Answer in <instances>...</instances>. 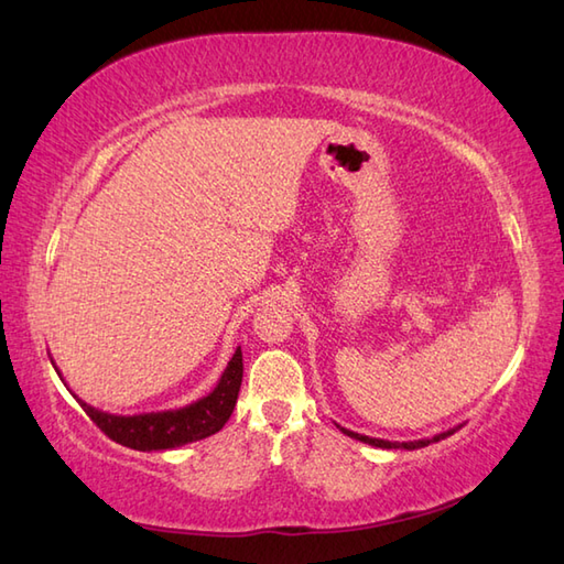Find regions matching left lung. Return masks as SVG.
Here are the masks:
<instances>
[{
  "mask_svg": "<svg viewBox=\"0 0 564 564\" xmlns=\"http://www.w3.org/2000/svg\"><path fill=\"white\" fill-rule=\"evenodd\" d=\"M338 430L344 432V435H348V437H352V440H360V442H365V444H372V447H379V449H421V447H427L430 442H440V440H444V437H449V435H454L456 430L459 427H452V430H447V432H440V435H435V437H430V440H415V442H389V440H379V437H368V435H360V432H352V430H346V427H341V425H336Z\"/></svg>",
  "mask_w": 564,
  "mask_h": 564,
  "instance_id": "8db88e82",
  "label": "left lung"
}]
</instances>
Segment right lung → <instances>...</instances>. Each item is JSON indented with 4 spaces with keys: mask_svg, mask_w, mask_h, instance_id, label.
Wrapping results in <instances>:
<instances>
[{
    "mask_svg": "<svg viewBox=\"0 0 564 564\" xmlns=\"http://www.w3.org/2000/svg\"><path fill=\"white\" fill-rule=\"evenodd\" d=\"M240 384H242V350L238 348L232 352L228 368L223 370L212 394L182 405V409L139 413V415H115V413L94 409V405L82 401L76 394L74 397L78 403H82V409L86 411L90 421H94L110 440L124 444L129 449L163 452V449H175V447H182V444L216 435V432L226 425L228 417L232 415L235 403H238Z\"/></svg>",
    "mask_w": 564,
    "mask_h": 564,
    "instance_id": "obj_1",
    "label": "right lung"
}]
</instances>
